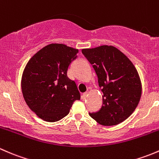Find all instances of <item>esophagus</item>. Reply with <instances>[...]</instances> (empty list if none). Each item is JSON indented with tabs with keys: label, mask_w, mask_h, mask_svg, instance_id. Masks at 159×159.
<instances>
[{
	"label": "esophagus",
	"mask_w": 159,
	"mask_h": 159,
	"mask_svg": "<svg viewBox=\"0 0 159 159\" xmlns=\"http://www.w3.org/2000/svg\"><path fill=\"white\" fill-rule=\"evenodd\" d=\"M87 95H88L87 92H86V93H83V94L82 95V99H83V100H84V99H86V96H87Z\"/></svg>",
	"instance_id": "1"
}]
</instances>
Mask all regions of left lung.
<instances>
[{
  "mask_svg": "<svg viewBox=\"0 0 159 159\" xmlns=\"http://www.w3.org/2000/svg\"><path fill=\"white\" fill-rule=\"evenodd\" d=\"M82 53L91 63L98 77L102 106L89 116L102 125L123 122L135 111L142 95L138 72L125 54L112 46L83 49Z\"/></svg>",
  "mask_w": 159,
  "mask_h": 159,
  "instance_id": "left-lung-1",
  "label": "left lung"
}]
</instances>
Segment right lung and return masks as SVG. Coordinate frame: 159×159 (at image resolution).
Returning a JSON list of instances; mask_svg holds the SVG:
<instances>
[{"instance_id":"right-lung-1","label":"right lung","mask_w":159,"mask_h":159,"mask_svg":"<svg viewBox=\"0 0 159 159\" xmlns=\"http://www.w3.org/2000/svg\"><path fill=\"white\" fill-rule=\"evenodd\" d=\"M78 53L64 44H49L33 56L24 69L21 80L24 100L43 120H60L68 115L73 102L80 100L77 86L67 76Z\"/></svg>"}]
</instances>
